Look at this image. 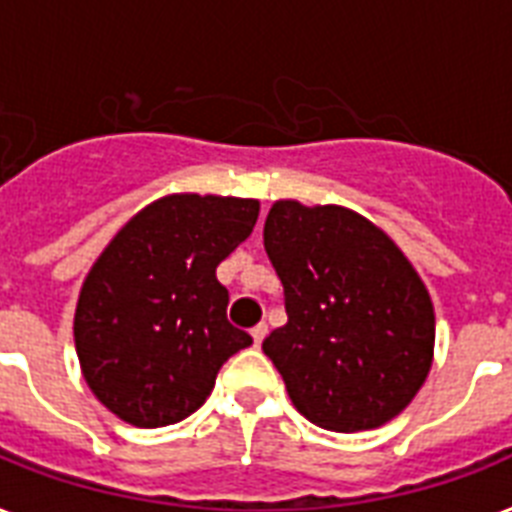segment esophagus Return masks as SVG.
I'll list each match as a JSON object with an SVG mask.
<instances>
[{"label":"esophagus","mask_w":512,"mask_h":512,"mask_svg":"<svg viewBox=\"0 0 512 512\" xmlns=\"http://www.w3.org/2000/svg\"><path fill=\"white\" fill-rule=\"evenodd\" d=\"M265 335H268V327H265V324H257V327L252 329V340H255L257 348H260V342L265 340Z\"/></svg>","instance_id":"esophagus-1"}]
</instances>
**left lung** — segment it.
Instances as JSON below:
<instances>
[{
    "label": "left lung",
    "instance_id": "obj_1",
    "mask_svg": "<svg viewBox=\"0 0 512 512\" xmlns=\"http://www.w3.org/2000/svg\"><path fill=\"white\" fill-rule=\"evenodd\" d=\"M263 241L287 308L263 350L297 412L337 433L404 412L436 342L433 303L404 252L353 209L292 199L273 204Z\"/></svg>",
    "mask_w": 512,
    "mask_h": 512
}]
</instances>
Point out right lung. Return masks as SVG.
<instances>
[{"label": "right lung", "mask_w": 512, "mask_h": 512, "mask_svg": "<svg viewBox=\"0 0 512 512\" xmlns=\"http://www.w3.org/2000/svg\"><path fill=\"white\" fill-rule=\"evenodd\" d=\"M257 215V199L172 193L140 209L95 260L76 303V356L119 420H185L207 401L220 366L252 345L225 316L228 289L215 271Z\"/></svg>", "instance_id": "obj_1"}]
</instances>
